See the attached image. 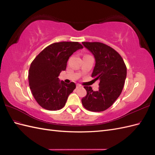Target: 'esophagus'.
<instances>
[{
    "label": "esophagus",
    "mask_w": 155,
    "mask_h": 155,
    "mask_svg": "<svg viewBox=\"0 0 155 155\" xmlns=\"http://www.w3.org/2000/svg\"><path fill=\"white\" fill-rule=\"evenodd\" d=\"M76 88H82V86H81V85H79V84H77V85H76Z\"/></svg>",
    "instance_id": "esophagus-1"
}]
</instances>
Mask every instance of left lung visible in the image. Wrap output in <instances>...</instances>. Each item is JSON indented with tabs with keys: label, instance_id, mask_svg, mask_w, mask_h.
Segmentation results:
<instances>
[{
	"label": "left lung",
	"instance_id": "left-lung-1",
	"mask_svg": "<svg viewBox=\"0 0 155 155\" xmlns=\"http://www.w3.org/2000/svg\"><path fill=\"white\" fill-rule=\"evenodd\" d=\"M82 44L95 59L92 77L96 81L100 80L96 91L91 87H84L87 95L82 98V104L88 110L104 111L114 104L121 93L127 68L121 55L110 46L98 42H83Z\"/></svg>",
	"mask_w": 155,
	"mask_h": 155
}]
</instances>
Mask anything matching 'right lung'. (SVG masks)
<instances>
[{"label":"right lung","mask_w":155,"mask_h":155,"mask_svg":"<svg viewBox=\"0 0 155 155\" xmlns=\"http://www.w3.org/2000/svg\"><path fill=\"white\" fill-rule=\"evenodd\" d=\"M83 46L78 42L55 43L45 48L31 63L28 81L32 94L40 106L49 110H59L76 88L74 82L60 81L69 58Z\"/></svg>","instance_id":"obj_1"}]
</instances>
